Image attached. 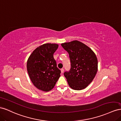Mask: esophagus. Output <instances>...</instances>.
<instances>
[{
	"label": "esophagus",
	"instance_id": "obj_1",
	"mask_svg": "<svg viewBox=\"0 0 121 121\" xmlns=\"http://www.w3.org/2000/svg\"><path fill=\"white\" fill-rule=\"evenodd\" d=\"M61 72L62 73H63V72H64V69H63V68L61 69Z\"/></svg>",
	"mask_w": 121,
	"mask_h": 121
}]
</instances>
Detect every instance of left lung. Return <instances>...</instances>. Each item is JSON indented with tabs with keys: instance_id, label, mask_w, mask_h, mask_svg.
I'll list each match as a JSON object with an SVG mask.
<instances>
[{
	"instance_id": "obj_1",
	"label": "left lung",
	"mask_w": 121,
	"mask_h": 121,
	"mask_svg": "<svg viewBox=\"0 0 121 121\" xmlns=\"http://www.w3.org/2000/svg\"><path fill=\"white\" fill-rule=\"evenodd\" d=\"M69 55L71 69L64 72L68 85L75 90L84 89L94 78L98 70V60L95 53L78 40L61 43Z\"/></svg>"
}]
</instances>
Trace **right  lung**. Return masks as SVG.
Returning <instances> with one entry per match:
<instances>
[{"label":"right lung","mask_w":121,"mask_h":121,"mask_svg":"<svg viewBox=\"0 0 121 121\" xmlns=\"http://www.w3.org/2000/svg\"><path fill=\"white\" fill-rule=\"evenodd\" d=\"M58 47L57 43L43 44L36 48L27 60L29 78L34 86L41 91H51L60 77L61 71L53 57Z\"/></svg>","instance_id":"add662e5"}]
</instances>
